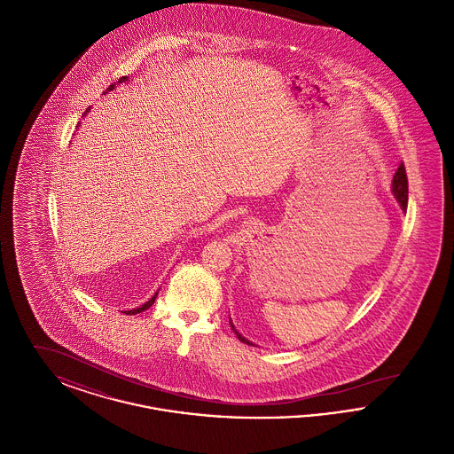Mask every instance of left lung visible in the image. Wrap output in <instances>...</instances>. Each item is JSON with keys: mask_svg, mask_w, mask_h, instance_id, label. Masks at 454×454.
Masks as SVG:
<instances>
[{"mask_svg": "<svg viewBox=\"0 0 454 454\" xmlns=\"http://www.w3.org/2000/svg\"><path fill=\"white\" fill-rule=\"evenodd\" d=\"M391 192L395 195V199H396V202H398V206L402 207V211L405 213L407 211V202H409V182H407V173H405V167H403V163L398 167V170L396 173L393 175V182H391ZM230 325H231V328H233V332L237 333L238 339L243 342V344H248V346H255L254 342H250L248 339H245L239 332H238L237 328H235V325L231 322V318H230Z\"/></svg>", "mask_w": 454, "mask_h": 454, "instance_id": "8db88e82", "label": "left lung"}]
</instances>
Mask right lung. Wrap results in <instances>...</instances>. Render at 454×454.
Returning <instances> with one entry per match:
<instances>
[{
  "label": "right lung",
  "mask_w": 454,
  "mask_h": 454,
  "mask_svg": "<svg viewBox=\"0 0 454 454\" xmlns=\"http://www.w3.org/2000/svg\"><path fill=\"white\" fill-rule=\"evenodd\" d=\"M126 82H130L129 78H128V76H122V78H121V80H119V82H117V85H121V83H126ZM114 88H115V83H114V85H110V87L107 88V91H112V90H114ZM107 91H106V93H107ZM88 112H90V107H88L87 110H85V114H83V117H85V115H87ZM76 128H78V129H80V124H78V126H76ZM158 291H160V289H158ZM158 291H156V293H154V294H153L152 300H148V301L145 302V304H141V306H139V308H134V309H126V311H124V313H126V315H136V313H141V311H145V309H148V308H150V306H153V302H154V300H156V296H158Z\"/></svg>",
  "instance_id": "obj_1"
}]
</instances>
